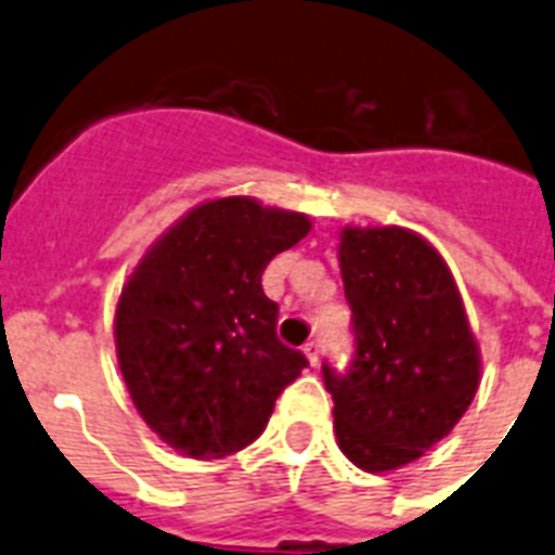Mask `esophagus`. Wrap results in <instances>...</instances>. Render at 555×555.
<instances>
[{"instance_id": "1", "label": "esophagus", "mask_w": 555, "mask_h": 555, "mask_svg": "<svg viewBox=\"0 0 555 555\" xmlns=\"http://www.w3.org/2000/svg\"><path fill=\"white\" fill-rule=\"evenodd\" d=\"M305 356H307V361H310V364H319V356H321V344L319 341H315V338H313V341H307L305 344Z\"/></svg>"}]
</instances>
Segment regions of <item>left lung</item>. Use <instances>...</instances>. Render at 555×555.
Wrapping results in <instances>:
<instances>
[{
  "mask_svg": "<svg viewBox=\"0 0 555 555\" xmlns=\"http://www.w3.org/2000/svg\"><path fill=\"white\" fill-rule=\"evenodd\" d=\"M344 296L356 356L321 366L338 446L364 472H395L440 443L472 406L479 349L457 285L406 228H344Z\"/></svg>",
  "mask_w": 555,
  "mask_h": 555,
  "instance_id": "obj_1",
  "label": "left lung"
}]
</instances>
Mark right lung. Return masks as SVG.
Masks as SVG:
<instances>
[{"mask_svg":"<svg viewBox=\"0 0 555 555\" xmlns=\"http://www.w3.org/2000/svg\"><path fill=\"white\" fill-rule=\"evenodd\" d=\"M310 231L305 214L222 197L191 208L134 268L115 310L134 409L183 457L254 443L307 358L276 335L262 273Z\"/></svg>","mask_w":555,"mask_h":555,"instance_id":"1","label":"right lung"}]
</instances>
